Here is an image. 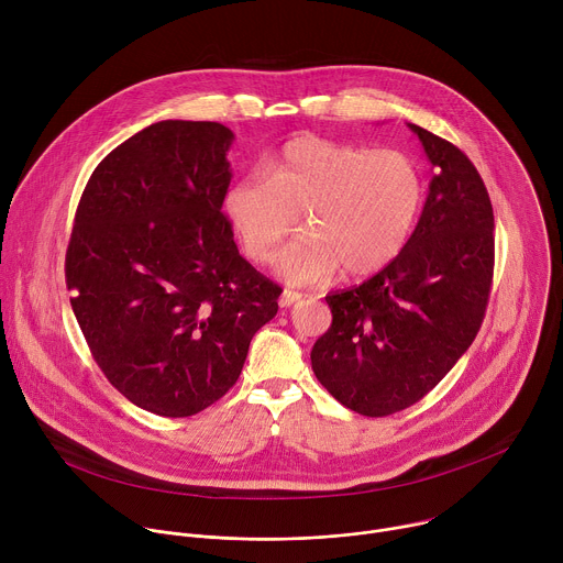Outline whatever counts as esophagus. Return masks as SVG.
I'll use <instances>...</instances> for the list:
<instances>
[{
  "instance_id": "esophagus-1",
  "label": "esophagus",
  "mask_w": 563,
  "mask_h": 563,
  "mask_svg": "<svg viewBox=\"0 0 563 563\" xmlns=\"http://www.w3.org/2000/svg\"><path fill=\"white\" fill-rule=\"evenodd\" d=\"M298 300H302V294L291 291V289H285V291L280 294V298H278V305H280V307H291V305H296Z\"/></svg>"
}]
</instances>
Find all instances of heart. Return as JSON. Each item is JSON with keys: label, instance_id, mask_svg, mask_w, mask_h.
Here are the masks:
<instances>
[{"label": "heart", "instance_id": "1", "mask_svg": "<svg viewBox=\"0 0 563 563\" xmlns=\"http://www.w3.org/2000/svg\"><path fill=\"white\" fill-rule=\"evenodd\" d=\"M426 198V172L410 153L300 135L269 157L265 178L231 183L222 211L261 265L276 258L302 216L307 233L276 267L291 285H313L341 269L363 278L387 267L406 250Z\"/></svg>", "mask_w": 563, "mask_h": 563}]
</instances>
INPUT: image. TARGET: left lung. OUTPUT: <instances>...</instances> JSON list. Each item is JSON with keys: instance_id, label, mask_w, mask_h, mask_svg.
Segmentation results:
<instances>
[{"instance_id": "obj_1", "label": "left lung", "mask_w": 563, "mask_h": 563, "mask_svg": "<svg viewBox=\"0 0 563 563\" xmlns=\"http://www.w3.org/2000/svg\"><path fill=\"white\" fill-rule=\"evenodd\" d=\"M434 167L419 224L387 267L325 296L332 328L311 347V369L339 404L387 417L421 400L465 354L495 272L488 189L452 142L408 124Z\"/></svg>"}]
</instances>
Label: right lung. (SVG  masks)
Here are the masks:
<instances>
[{"label": "right lung", "instance_id": "1", "mask_svg": "<svg viewBox=\"0 0 563 563\" xmlns=\"http://www.w3.org/2000/svg\"><path fill=\"white\" fill-rule=\"evenodd\" d=\"M231 129L163 120L96 167L66 250L70 307L89 350L137 408L202 412L243 372L280 287L233 243L222 213Z\"/></svg>", "mask_w": 563, "mask_h": 563}]
</instances>
